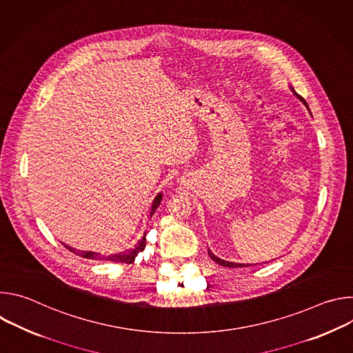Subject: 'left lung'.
I'll use <instances>...</instances> for the list:
<instances>
[{
  "label": "left lung",
  "mask_w": 353,
  "mask_h": 353,
  "mask_svg": "<svg viewBox=\"0 0 353 353\" xmlns=\"http://www.w3.org/2000/svg\"><path fill=\"white\" fill-rule=\"evenodd\" d=\"M290 90L293 92V94L300 100L301 103H303L305 106H306V109L310 112V109H309V106H307V103H306V100L301 97V96H299L294 90H293V88H290ZM208 256L211 257V260H214L216 264H219V265H222V267H229V268H240V267H248L250 264H241V263H232V261H225V260H222V259H219V257H216L212 251L208 248ZM251 265H254V264H251Z\"/></svg>",
  "instance_id": "8db88e82"
}]
</instances>
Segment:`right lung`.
<instances>
[{
    "mask_svg": "<svg viewBox=\"0 0 353 353\" xmlns=\"http://www.w3.org/2000/svg\"><path fill=\"white\" fill-rule=\"evenodd\" d=\"M162 192H158V195L155 196V199L152 201V207H150V212L149 215L152 216L155 214V211L158 210V207L161 205V201H162ZM146 232L143 233L142 239L138 241V244L134 248H128L125 251H121V253L117 254H110V256H105V254H100V253H94V251H81L77 248H72L70 245H65L70 251H72L74 254L83 257V259H89V260H100V261H113V263H123V264H131L135 261V257L138 256V253L145 248L146 245V239H145Z\"/></svg>",
    "mask_w": 353,
    "mask_h": 353,
    "instance_id": "1",
    "label": "right lung"
}]
</instances>
